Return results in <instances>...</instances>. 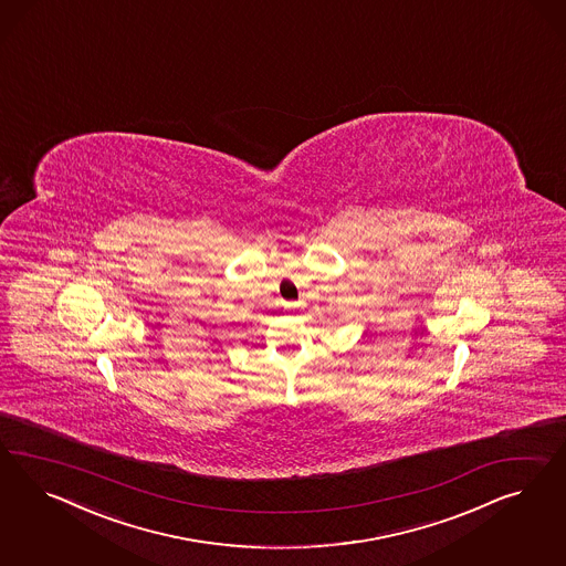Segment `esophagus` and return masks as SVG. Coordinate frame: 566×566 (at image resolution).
I'll list each match as a JSON object with an SVG mask.
<instances>
[{
    "label": "esophagus",
    "instance_id": "obj_1",
    "mask_svg": "<svg viewBox=\"0 0 566 566\" xmlns=\"http://www.w3.org/2000/svg\"><path fill=\"white\" fill-rule=\"evenodd\" d=\"M298 305H301V303H291V305H289V307L294 308V307H298Z\"/></svg>",
    "mask_w": 566,
    "mask_h": 566
}]
</instances>
